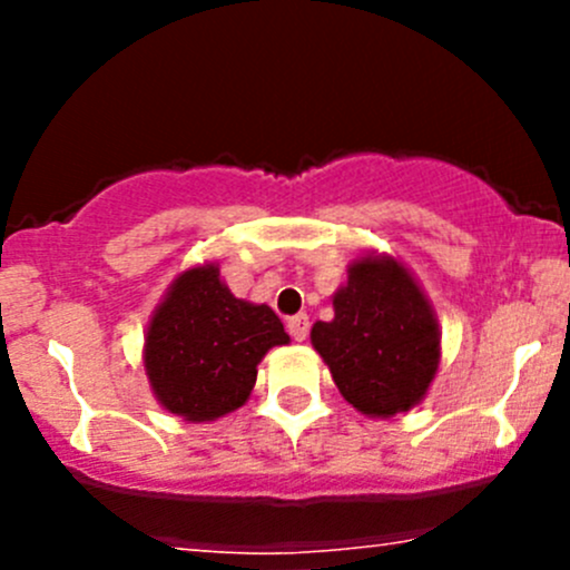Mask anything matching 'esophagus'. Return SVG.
<instances>
[{
    "label": "esophagus",
    "instance_id": "34e87169",
    "mask_svg": "<svg viewBox=\"0 0 570 570\" xmlns=\"http://www.w3.org/2000/svg\"><path fill=\"white\" fill-rule=\"evenodd\" d=\"M286 331H289V336L295 338V342H306L308 338V317L306 314H297V317H292L286 322Z\"/></svg>",
    "mask_w": 570,
    "mask_h": 570
}]
</instances>
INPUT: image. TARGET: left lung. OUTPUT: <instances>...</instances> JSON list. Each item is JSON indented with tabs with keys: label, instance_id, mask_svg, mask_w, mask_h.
Listing matches in <instances>:
<instances>
[{
	"label": "left lung",
	"instance_id": "left-lung-1",
	"mask_svg": "<svg viewBox=\"0 0 570 570\" xmlns=\"http://www.w3.org/2000/svg\"><path fill=\"white\" fill-rule=\"evenodd\" d=\"M312 344L344 400L370 419H392L424 400L441 364V331L411 269L389 253H361L333 295V320Z\"/></svg>",
	"mask_w": 570,
	"mask_h": 570
}]
</instances>
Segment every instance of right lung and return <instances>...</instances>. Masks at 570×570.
Wrapping results in <instances>:
<instances>
[{
    "mask_svg": "<svg viewBox=\"0 0 570 570\" xmlns=\"http://www.w3.org/2000/svg\"><path fill=\"white\" fill-rule=\"evenodd\" d=\"M289 344L264 303L232 295L215 262L178 273L148 320L142 364L159 405L184 422H215L248 402L267 350Z\"/></svg>",
    "mask_w": 570,
    "mask_h": 570,
    "instance_id": "obj_1",
    "label": "right lung"
}]
</instances>
